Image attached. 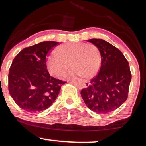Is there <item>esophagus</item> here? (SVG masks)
Returning a JSON list of instances; mask_svg holds the SVG:
<instances>
[{
	"label": "esophagus",
	"instance_id": "34e87169",
	"mask_svg": "<svg viewBox=\"0 0 146 146\" xmlns=\"http://www.w3.org/2000/svg\"><path fill=\"white\" fill-rule=\"evenodd\" d=\"M72 81V80L71 79H69V80H68V81H67V82H69V81ZM89 85V83H88L87 81H85V87H88V85Z\"/></svg>",
	"mask_w": 146,
	"mask_h": 146
}]
</instances>
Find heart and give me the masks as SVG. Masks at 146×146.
<instances>
[{"instance_id": "1", "label": "heart", "mask_w": 146, "mask_h": 146, "mask_svg": "<svg viewBox=\"0 0 146 146\" xmlns=\"http://www.w3.org/2000/svg\"><path fill=\"white\" fill-rule=\"evenodd\" d=\"M53 51L47 59V66L52 75L59 77L71 65L73 67L68 75H83L91 77L97 72L100 65V53L97 47L82 42L69 43Z\"/></svg>"}]
</instances>
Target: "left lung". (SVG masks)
Masks as SVG:
<instances>
[{
	"instance_id": "1",
	"label": "left lung",
	"mask_w": 146,
	"mask_h": 146,
	"mask_svg": "<svg viewBox=\"0 0 146 146\" xmlns=\"http://www.w3.org/2000/svg\"><path fill=\"white\" fill-rule=\"evenodd\" d=\"M97 47L101 56L99 72L81 91L87 107L97 114L109 113L128 98L132 79L128 61L123 53L101 39L87 40Z\"/></svg>"
}]
</instances>
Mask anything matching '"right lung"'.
I'll use <instances>...</instances> for the list:
<instances>
[{
  "instance_id": "add662e5",
  "label": "right lung",
  "mask_w": 146,
  "mask_h": 146,
  "mask_svg": "<svg viewBox=\"0 0 146 146\" xmlns=\"http://www.w3.org/2000/svg\"><path fill=\"white\" fill-rule=\"evenodd\" d=\"M59 44L47 41L28 47L14 57L9 74V93L18 106L36 113L52 106L66 83L51 77L47 55Z\"/></svg>"
}]
</instances>
